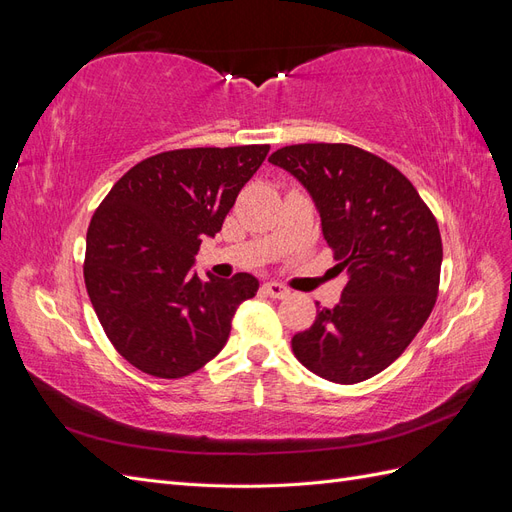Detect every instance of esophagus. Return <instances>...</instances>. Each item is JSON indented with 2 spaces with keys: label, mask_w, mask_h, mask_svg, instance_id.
I'll return each mask as SVG.
<instances>
[{
  "label": "esophagus",
  "mask_w": 512,
  "mask_h": 512,
  "mask_svg": "<svg viewBox=\"0 0 512 512\" xmlns=\"http://www.w3.org/2000/svg\"><path fill=\"white\" fill-rule=\"evenodd\" d=\"M262 290H265V294H269V297L273 299H286L290 290L286 286H282L280 282H265L262 284Z\"/></svg>",
  "instance_id": "1"
}]
</instances>
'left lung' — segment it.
Here are the masks:
<instances>
[{"label": "left lung", "mask_w": 512, "mask_h": 512, "mask_svg": "<svg viewBox=\"0 0 512 512\" xmlns=\"http://www.w3.org/2000/svg\"><path fill=\"white\" fill-rule=\"evenodd\" d=\"M269 162L305 185L335 271L348 275L339 303L318 307L312 327L292 337L294 356L335 384L380 374L436 305L442 267L436 218L408 177L361 147L288 145Z\"/></svg>", "instance_id": "8db88e82"}]
</instances>
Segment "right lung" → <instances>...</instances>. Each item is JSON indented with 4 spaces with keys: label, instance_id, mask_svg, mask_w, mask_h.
I'll use <instances>...</instances> for the list:
<instances>
[{
    "label": "right lung",
    "instance_id": "obj_1",
    "mask_svg": "<svg viewBox=\"0 0 512 512\" xmlns=\"http://www.w3.org/2000/svg\"><path fill=\"white\" fill-rule=\"evenodd\" d=\"M267 153L269 145L164 151L132 166L96 209L85 286L106 337L136 369L183 378L224 348L258 280H200L192 265Z\"/></svg>",
    "mask_w": 512,
    "mask_h": 512
}]
</instances>
